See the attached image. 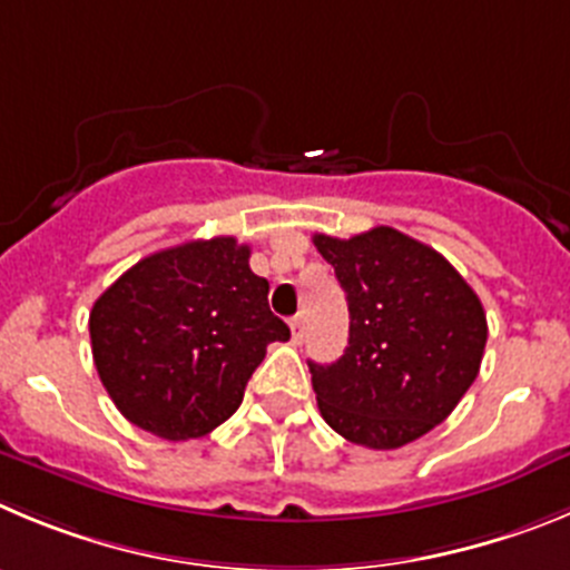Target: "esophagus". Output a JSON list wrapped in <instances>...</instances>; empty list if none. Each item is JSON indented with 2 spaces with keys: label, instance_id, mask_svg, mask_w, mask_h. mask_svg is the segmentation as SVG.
I'll use <instances>...</instances> for the list:
<instances>
[{
  "label": "esophagus",
  "instance_id": "esophagus-1",
  "mask_svg": "<svg viewBox=\"0 0 570 570\" xmlns=\"http://www.w3.org/2000/svg\"><path fill=\"white\" fill-rule=\"evenodd\" d=\"M291 333H294V342H302V333H305V316L302 313H296L291 320Z\"/></svg>",
  "mask_w": 570,
  "mask_h": 570
}]
</instances>
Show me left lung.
Wrapping results in <instances>:
<instances>
[{"label":"left lung","instance_id":"left-lung-1","mask_svg":"<svg viewBox=\"0 0 570 570\" xmlns=\"http://www.w3.org/2000/svg\"><path fill=\"white\" fill-rule=\"evenodd\" d=\"M313 245L350 311L344 356L307 362L322 417L367 449L435 430L478 379L489 336L478 294L435 248L390 226L350 239L313 234Z\"/></svg>","mask_w":570,"mask_h":570}]
</instances>
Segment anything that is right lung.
Instances as JSON below:
<instances>
[{
	"mask_svg": "<svg viewBox=\"0 0 570 570\" xmlns=\"http://www.w3.org/2000/svg\"><path fill=\"white\" fill-rule=\"evenodd\" d=\"M248 257L234 237L189 239L144 257L98 296L92 362L135 426L166 441L206 435L243 404L265 347L288 342Z\"/></svg>",
	"mask_w": 570,
	"mask_h": 570,
	"instance_id": "obj_1",
	"label": "right lung"
}]
</instances>
